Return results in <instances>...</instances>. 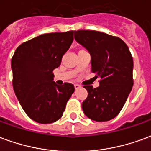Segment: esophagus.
<instances>
[{"instance_id": "1", "label": "esophagus", "mask_w": 151, "mask_h": 151, "mask_svg": "<svg viewBox=\"0 0 151 151\" xmlns=\"http://www.w3.org/2000/svg\"><path fill=\"white\" fill-rule=\"evenodd\" d=\"M80 87H81V86H80L78 84H74V88H75V90H78V89H79Z\"/></svg>"}]
</instances>
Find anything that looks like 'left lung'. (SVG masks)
<instances>
[{
    "mask_svg": "<svg viewBox=\"0 0 151 151\" xmlns=\"http://www.w3.org/2000/svg\"><path fill=\"white\" fill-rule=\"evenodd\" d=\"M76 41L91 56V71L99 86H84L88 92L82 102L86 116L103 122L120 113L133 85L132 55L126 43L119 37L96 31H74Z\"/></svg>",
    "mask_w": 151,
    "mask_h": 151,
    "instance_id": "left-lung-1",
    "label": "left lung"
}]
</instances>
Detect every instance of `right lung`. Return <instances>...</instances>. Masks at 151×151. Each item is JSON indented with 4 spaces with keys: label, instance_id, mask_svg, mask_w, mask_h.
Wrapping results in <instances>:
<instances>
[{
    "label": "right lung",
    "instance_id": "1",
    "mask_svg": "<svg viewBox=\"0 0 151 151\" xmlns=\"http://www.w3.org/2000/svg\"><path fill=\"white\" fill-rule=\"evenodd\" d=\"M73 40V31L41 35L17 47L12 57L13 87L31 120L50 124L62 116L74 86L56 85L53 70Z\"/></svg>",
    "mask_w": 151,
    "mask_h": 151
}]
</instances>
